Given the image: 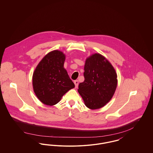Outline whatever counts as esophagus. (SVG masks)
Segmentation results:
<instances>
[{"label": "esophagus", "instance_id": "obj_1", "mask_svg": "<svg viewBox=\"0 0 153 153\" xmlns=\"http://www.w3.org/2000/svg\"><path fill=\"white\" fill-rule=\"evenodd\" d=\"M74 85H75V88H77L78 87V85H79V81L77 80H75L74 81Z\"/></svg>", "mask_w": 153, "mask_h": 153}]
</instances>
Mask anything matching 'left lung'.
I'll use <instances>...</instances> for the list:
<instances>
[{
	"mask_svg": "<svg viewBox=\"0 0 153 153\" xmlns=\"http://www.w3.org/2000/svg\"><path fill=\"white\" fill-rule=\"evenodd\" d=\"M84 81L78 92L89 109L104 107L110 101L117 87V74L109 61L100 54L95 53L86 59Z\"/></svg>",
	"mask_w": 153,
	"mask_h": 153,
	"instance_id": "left-lung-1",
	"label": "left lung"
}]
</instances>
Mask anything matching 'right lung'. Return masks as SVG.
Listing matches in <instances>:
<instances>
[{
	"label": "right lung",
	"mask_w": 153,
	"mask_h": 153,
	"mask_svg": "<svg viewBox=\"0 0 153 153\" xmlns=\"http://www.w3.org/2000/svg\"><path fill=\"white\" fill-rule=\"evenodd\" d=\"M65 60L63 52L57 50L51 51L42 59L33 73L34 93L44 104H56L63 95L74 88L64 68Z\"/></svg>",
	"instance_id": "add662e5"
}]
</instances>
